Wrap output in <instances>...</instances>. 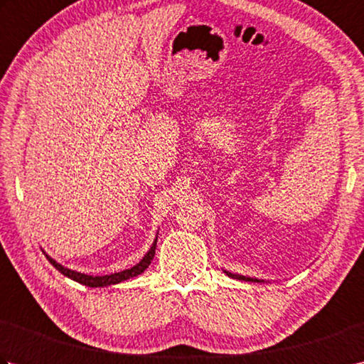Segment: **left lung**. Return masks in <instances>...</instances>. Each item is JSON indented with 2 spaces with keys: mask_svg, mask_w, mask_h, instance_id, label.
I'll return each mask as SVG.
<instances>
[{
  "mask_svg": "<svg viewBox=\"0 0 364 364\" xmlns=\"http://www.w3.org/2000/svg\"><path fill=\"white\" fill-rule=\"evenodd\" d=\"M223 272H225V274H227L228 277H231V278H236V280H244V282H257V283L262 282V280H258V278H250V277H245V275L231 274V272H228V270H223Z\"/></svg>",
  "mask_w": 364,
  "mask_h": 364,
  "instance_id": "left-lung-1",
  "label": "left lung"
}]
</instances>
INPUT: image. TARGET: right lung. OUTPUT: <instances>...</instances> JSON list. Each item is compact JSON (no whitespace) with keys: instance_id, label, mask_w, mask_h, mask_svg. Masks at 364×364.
<instances>
[{"instance_id":"1","label":"right lung","mask_w":364,"mask_h":364,"mask_svg":"<svg viewBox=\"0 0 364 364\" xmlns=\"http://www.w3.org/2000/svg\"><path fill=\"white\" fill-rule=\"evenodd\" d=\"M158 239V237H156ZM156 239H154L153 245L150 247V250L145 253V257L137 262L136 266H133L131 269H125V270H120V272H115V274H111V275H87V274H81V272H76V270H72V269H67L64 267L63 264H59V262L56 259H53L51 257H48V255H45L46 259H48L51 264L56 267L60 274L72 278V280L78 282L81 284H86L89 286V288H103V286H111V284H117V283H122L128 280V278H133V277H137L141 275L144 270L150 266V262L154 257V252H156Z\"/></svg>"}]
</instances>
